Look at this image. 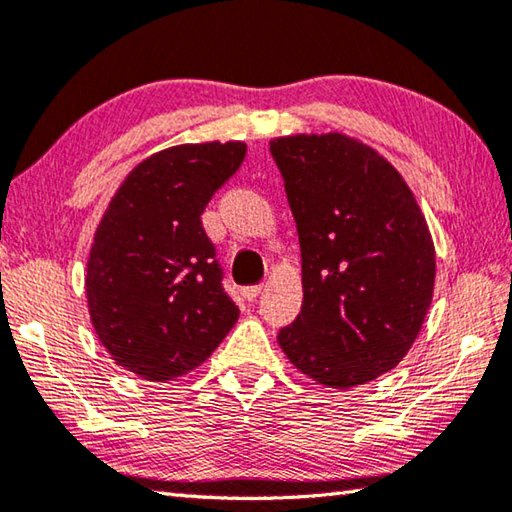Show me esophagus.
Segmentation results:
<instances>
[{"mask_svg": "<svg viewBox=\"0 0 512 512\" xmlns=\"http://www.w3.org/2000/svg\"><path fill=\"white\" fill-rule=\"evenodd\" d=\"M262 291H264V284H253V287H246L244 289V298L246 300H255Z\"/></svg>", "mask_w": 512, "mask_h": 512, "instance_id": "34e87169", "label": "esophagus"}]
</instances>
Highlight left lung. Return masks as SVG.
I'll use <instances>...</instances> for the list:
<instances>
[{
	"label": "left lung",
	"instance_id": "left-lung-1",
	"mask_svg": "<svg viewBox=\"0 0 512 512\" xmlns=\"http://www.w3.org/2000/svg\"><path fill=\"white\" fill-rule=\"evenodd\" d=\"M271 155L296 219L305 293L277 343L318 384H368L404 359L429 311L427 221L400 171L354 137H275Z\"/></svg>",
	"mask_w": 512,
	"mask_h": 512
}]
</instances>
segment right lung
Segmentation results:
<instances>
[{
  "instance_id": "right-lung-1",
  "label": "right lung",
  "mask_w": 512,
  "mask_h": 512,
  "mask_svg": "<svg viewBox=\"0 0 512 512\" xmlns=\"http://www.w3.org/2000/svg\"><path fill=\"white\" fill-rule=\"evenodd\" d=\"M246 158L244 142L180 144L137 164L88 259L90 318L117 366L169 381L210 357L239 318L201 214Z\"/></svg>"
}]
</instances>
